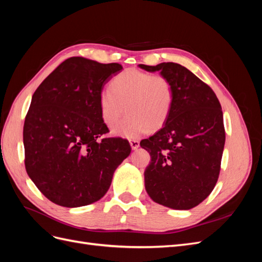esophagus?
Returning a JSON list of instances; mask_svg holds the SVG:
<instances>
[{
	"mask_svg": "<svg viewBox=\"0 0 262 262\" xmlns=\"http://www.w3.org/2000/svg\"><path fill=\"white\" fill-rule=\"evenodd\" d=\"M130 145L132 149H137L140 146V142L138 140H131L130 141Z\"/></svg>",
	"mask_w": 262,
	"mask_h": 262,
	"instance_id": "34e87169",
	"label": "esophagus"
}]
</instances>
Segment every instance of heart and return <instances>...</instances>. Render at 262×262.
Segmentation results:
<instances>
[{
	"mask_svg": "<svg viewBox=\"0 0 262 262\" xmlns=\"http://www.w3.org/2000/svg\"><path fill=\"white\" fill-rule=\"evenodd\" d=\"M173 105V87L167 77L130 69L117 75L112 90L99 93L102 121L116 125L125 113L128 117L114 130L119 137L136 139L147 130L156 131L167 121Z\"/></svg>",
	"mask_w": 262,
	"mask_h": 262,
	"instance_id": "heart-1",
	"label": "heart"
}]
</instances>
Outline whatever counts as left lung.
Wrapping results in <instances>:
<instances>
[{
  "label": "left lung",
  "mask_w": 262,
  "mask_h": 262,
  "mask_svg": "<svg viewBox=\"0 0 262 262\" xmlns=\"http://www.w3.org/2000/svg\"><path fill=\"white\" fill-rule=\"evenodd\" d=\"M173 87V105L163 128L140 142L150 155L144 171L147 194L173 210H190L212 192L219 178L225 144L223 113L210 86L178 63L155 67Z\"/></svg>",
  "instance_id": "left-lung-1"
}]
</instances>
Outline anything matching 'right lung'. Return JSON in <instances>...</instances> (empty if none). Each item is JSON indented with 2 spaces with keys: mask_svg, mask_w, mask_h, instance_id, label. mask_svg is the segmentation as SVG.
I'll return each mask as SVG.
<instances>
[{
  "mask_svg": "<svg viewBox=\"0 0 262 262\" xmlns=\"http://www.w3.org/2000/svg\"><path fill=\"white\" fill-rule=\"evenodd\" d=\"M119 63L82 57L62 62L31 98L23 131L29 178L53 203L78 208L100 200L114 172L131 153L121 138L101 139L99 93Z\"/></svg>",
  "mask_w": 262,
  "mask_h": 262,
  "instance_id": "1",
  "label": "right lung"
}]
</instances>
